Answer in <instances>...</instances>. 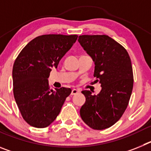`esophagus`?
Masks as SVG:
<instances>
[{"label":"esophagus","mask_w":151,"mask_h":151,"mask_svg":"<svg viewBox=\"0 0 151 151\" xmlns=\"http://www.w3.org/2000/svg\"><path fill=\"white\" fill-rule=\"evenodd\" d=\"M78 92H79V91L77 90V89H73L72 90V92H71V95H75V94H78Z\"/></svg>","instance_id":"1"}]
</instances>
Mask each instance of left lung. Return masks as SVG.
<instances>
[{
    "label": "left lung",
    "mask_w": 151,
    "mask_h": 151,
    "mask_svg": "<svg viewBox=\"0 0 151 151\" xmlns=\"http://www.w3.org/2000/svg\"><path fill=\"white\" fill-rule=\"evenodd\" d=\"M78 42L94 62L95 82L101 92L92 95L82 91L86 101L80 109L89 127L103 130L111 127L127 108L133 88V71L127 50L108 35H80Z\"/></svg>",
    "instance_id": "left-lung-1"
}]
</instances>
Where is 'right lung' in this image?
Segmentation results:
<instances>
[{"instance_id":"1","label":"right lung","mask_w":151,"mask_h":151,"mask_svg":"<svg viewBox=\"0 0 151 151\" xmlns=\"http://www.w3.org/2000/svg\"><path fill=\"white\" fill-rule=\"evenodd\" d=\"M77 38V35L38 36L17 57L13 67V95L22 118L31 126L50 125L71 94L68 88L50 89L47 78Z\"/></svg>"}]
</instances>
